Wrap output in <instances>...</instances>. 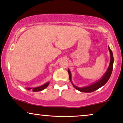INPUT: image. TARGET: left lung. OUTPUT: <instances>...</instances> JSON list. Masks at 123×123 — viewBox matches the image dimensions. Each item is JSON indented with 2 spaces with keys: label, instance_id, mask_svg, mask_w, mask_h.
I'll return each mask as SVG.
<instances>
[{
  "label": "left lung",
  "instance_id": "8db88e82",
  "mask_svg": "<svg viewBox=\"0 0 123 123\" xmlns=\"http://www.w3.org/2000/svg\"><path fill=\"white\" fill-rule=\"evenodd\" d=\"M110 53V64L108 68H107V71L105 73V74L103 75V77H102V78L100 80H99V81H98L97 82H95V83L91 84L89 86H85V87L82 88H78L77 86H75L74 84H73V82H71V73H70V70L68 69V73L69 75V78H70V81L72 83L73 86L75 88V89L78 90L80 92H92L95 91L97 90L98 89L100 88V87L103 86V85L105 84L106 82H107L109 79L110 78V76H111V73L113 71V62H114V59H113V53L111 52V49H110L109 47H108Z\"/></svg>",
  "mask_w": 123,
  "mask_h": 123
}]
</instances>
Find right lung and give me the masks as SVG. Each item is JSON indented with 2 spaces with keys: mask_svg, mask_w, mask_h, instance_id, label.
<instances>
[{
  "mask_svg": "<svg viewBox=\"0 0 123 123\" xmlns=\"http://www.w3.org/2000/svg\"><path fill=\"white\" fill-rule=\"evenodd\" d=\"M49 82H46L45 84H43V85H41L40 86H38V87H35V88H27V89L28 90H30L32 89L33 92H38V91H41L43 90L44 89L47 88V86L49 85Z\"/></svg>",
  "mask_w": 123,
  "mask_h": 123,
  "instance_id": "right-lung-1",
  "label": "right lung"
}]
</instances>
